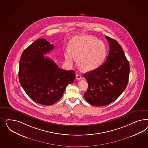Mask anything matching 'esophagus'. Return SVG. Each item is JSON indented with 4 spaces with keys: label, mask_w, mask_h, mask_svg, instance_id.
Instances as JSON below:
<instances>
[{
    "label": "esophagus",
    "mask_w": 148,
    "mask_h": 148,
    "mask_svg": "<svg viewBox=\"0 0 148 148\" xmlns=\"http://www.w3.org/2000/svg\"><path fill=\"white\" fill-rule=\"evenodd\" d=\"M76 79H77V80H80V79H82V76H81V75L80 74H76Z\"/></svg>",
    "instance_id": "obj_1"
}]
</instances>
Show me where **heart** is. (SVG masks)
I'll return each instance as SVG.
<instances>
[{
	"mask_svg": "<svg viewBox=\"0 0 148 148\" xmlns=\"http://www.w3.org/2000/svg\"><path fill=\"white\" fill-rule=\"evenodd\" d=\"M69 49L64 53L68 62L72 64L78 58L77 62L85 71H92L99 67L107 54L106 45L92 36H76L69 43Z\"/></svg>",
	"mask_w": 148,
	"mask_h": 148,
	"instance_id": "1",
	"label": "heart"
}]
</instances>
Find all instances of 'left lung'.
I'll return each instance as SVG.
<instances>
[{
	"instance_id": "left-lung-1",
	"label": "left lung",
	"mask_w": 148,
	"mask_h": 148,
	"mask_svg": "<svg viewBox=\"0 0 148 148\" xmlns=\"http://www.w3.org/2000/svg\"><path fill=\"white\" fill-rule=\"evenodd\" d=\"M105 37L110 47L106 61L84 75L88 84L84 98L95 106H106L116 100L125 89L129 77L130 64L121 45Z\"/></svg>"
}]
</instances>
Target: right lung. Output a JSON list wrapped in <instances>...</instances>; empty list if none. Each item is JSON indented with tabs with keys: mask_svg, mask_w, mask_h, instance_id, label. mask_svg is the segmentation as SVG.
<instances>
[{
	"mask_svg": "<svg viewBox=\"0 0 148 148\" xmlns=\"http://www.w3.org/2000/svg\"><path fill=\"white\" fill-rule=\"evenodd\" d=\"M54 48L40 38L24 50L19 61L18 77L23 88L34 101L48 106L61 98L66 87L75 78L74 71L63 70L45 57L44 54Z\"/></svg>",
	"mask_w": 148,
	"mask_h": 148,
	"instance_id": "right-lung-1",
	"label": "right lung"
}]
</instances>
